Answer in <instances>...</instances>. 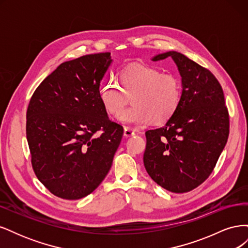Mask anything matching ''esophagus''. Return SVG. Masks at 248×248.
Masks as SVG:
<instances>
[{
    "label": "esophagus",
    "instance_id": "34e87169",
    "mask_svg": "<svg viewBox=\"0 0 248 248\" xmlns=\"http://www.w3.org/2000/svg\"><path fill=\"white\" fill-rule=\"evenodd\" d=\"M134 134H136V131L128 128V127H125V128H124V137L130 138V137H133Z\"/></svg>",
    "mask_w": 248,
    "mask_h": 248
}]
</instances>
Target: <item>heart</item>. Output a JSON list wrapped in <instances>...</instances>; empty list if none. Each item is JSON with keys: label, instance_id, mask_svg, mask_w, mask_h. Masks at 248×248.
<instances>
[{"label": "heart", "instance_id": "b5f03b06", "mask_svg": "<svg viewBox=\"0 0 248 248\" xmlns=\"http://www.w3.org/2000/svg\"><path fill=\"white\" fill-rule=\"evenodd\" d=\"M120 89L114 81L101 86L99 97L108 114L117 116L132 97L134 107L118 116L126 126H142L154 121L162 124L175 115L182 97L179 78L148 65H132L119 73Z\"/></svg>", "mask_w": 248, "mask_h": 248}]
</instances>
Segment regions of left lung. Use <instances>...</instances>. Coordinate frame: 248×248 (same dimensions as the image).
Segmentation results:
<instances>
[{"mask_svg": "<svg viewBox=\"0 0 248 248\" xmlns=\"http://www.w3.org/2000/svg\"><path fill=\"white\" fill-rule=\"evenodd\" d=\"M170 57L182 78L181 103L166 125L146 132L144 164L149 176L171 192L197 188L213 171L230 132L229 111L213 73L177 51Z\"/></svg>", "mask_w": 248, "mask_h": 248, "instance_id": "left-lung-1", "label": "left lung"}]
</instances>
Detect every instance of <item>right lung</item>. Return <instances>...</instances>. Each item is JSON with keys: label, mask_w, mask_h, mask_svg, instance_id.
Here are the masks:
<instances>
[{"label": "right lung", "mask_w": 248, "mask_h": 248, "mask_svg": "<svg viewBox=\"0 0 248 248\" xmlns=\"http://www.w3.org/2000/svg\"><path fill=\"white\" fill-rule=\"evenodd\" d=\"M111 61L110 52H100L64 62L29 102L26 131L34 172L61 199L93 192L121 142L123 127L108 119L99 97Z\"/></svg>", "instance_id": "1"}]
</instances>
